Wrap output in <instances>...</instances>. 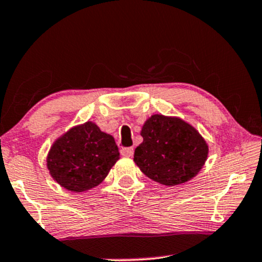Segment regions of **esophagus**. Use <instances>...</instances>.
Instances as JSON below:
<instances>
[{"label": "esophagus", "mask_w": 262, "mask_h": 262, "mask_svg": "<svg viewBox=\"0 0 262 262\" xmlns=\"http://www.w3.org/2000/svg\"><path fill=\"white\" fill-rule=\"evenodd\" d=\"M121 155L124 157H132L134 155V148L133 147H123L121 150Z\"/></svg>", "instance_id": "obj_1"}]
</instances>
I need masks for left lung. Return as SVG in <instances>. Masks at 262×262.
Masks as SVG:
<instances>
[{"label": "left lung", "instance_id": "left-lung-1", "mask_svg": "<svg viewBox=\"0 0 262 262\" xmlns=\"http://www.w3.org/2000/svg\"><path fill=\"white\" fill-rule=\"evenodd\" d=\"M140 134L144 141L135 148V164L146 177L165 186L191 180L207 161V142L196 128L180 118L154 115Z\"/></svg>", "mask_w": 262, "mask_h": 262}]
</instances>
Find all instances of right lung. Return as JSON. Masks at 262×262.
<instances>
[{
	"label": "right lung",
	"mask_w": 262,
	"mask_h": 262,
	"mask_svg": "<svg viewBox=\"0 0 262 262\" xmlns=\"http://www.w3.org/2000/svg\"><path fill=\"white\" fill-rule=\"evenodd\" d=\"M120 158L114 137L85 122L55 140L47 157L52 178L66 190L83 192L98 186Z\"/></svg>",
	"instance_id": "add662e5"
}]
</instances>
